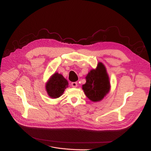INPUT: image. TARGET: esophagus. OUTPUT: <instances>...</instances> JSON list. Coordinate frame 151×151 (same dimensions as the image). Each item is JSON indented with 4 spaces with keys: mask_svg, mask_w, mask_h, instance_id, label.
Wrapping results in <instances>:
<instances>
[{
    "mask_svg": "<svg viewBox=\"0 0 151 151\" xmlns=\"http://www.w3.org/2000/svg\"><path fill=\"white\" fill-rule=\"evenodd\" d=\"M71 86H72V87L76 88V87H77V86H78V83H77V82H72Z\"/></svg>",
    "mask_w": 151,
    "mask_h": 151,
    "instance_id": "obj_1",
    "label": "esophagus"
}]
</instances>
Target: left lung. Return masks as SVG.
I'll return each mask as SVG.
<instances>
[{
    "label": "left lung",
    "mask_w": 151,
    "mask_h": 151,
    "mask_svg": "<svg viewBox=\"0 0 151 151\" xmlns=\"http://www.w3.org/2000/svg\"><path fill=\"white\" fill-rule=\"evenodd\" d=\"M85 78L86 83L82 85V89L91 101H101L109 93L111 88L109 78L103 63H99L97 68L90 70Z\"/></svg>",
    "instance_id": "obj_1"
}]
</instances>
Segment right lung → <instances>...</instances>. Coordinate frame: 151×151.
<instances>
[{
	"label": "right lung",
	"instance_id": "1",
	"mask_svg": "<svg viewBox=\"0 0 151 151\" xmlns=\"http://www.w3.org/2000/svg\"><path fill=\"white\" fill-rule=\"evenodd\" d=\"M68 87V81L58 72L52 75L45 84V89L48 96L53 99L61 97L64 90Z\"/></svg>",
	"mask_w": 151,
	"mask_h": 151
}]
</instances>
